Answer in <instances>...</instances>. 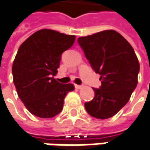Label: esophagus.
I'll return each instance as SVG.
<instances>
[{
    "label": "esophagus",
    "mask_w": 150,
    "mask_h": 150,
    "mask_svg": "<svg viewBox=\"0 0 150 150\" xmlns=\"http://www.w3.org/2000/svg\"><path fill=\"white\" fill-rule=\"evenodd\" d=\"M75 88H77V89H81V88H82L83 87V86H81V85H75Z\"/></svg>",
    "instance_id": "1"
}]
</instances>
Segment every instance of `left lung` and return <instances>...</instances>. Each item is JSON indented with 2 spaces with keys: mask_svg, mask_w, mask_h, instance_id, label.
<instances>
[{
  "mask_svg": "<svg viewBox=\"0 0 150 150\" xmlns=\"http://www.w3.org/2000/svg\"><path fill=\"white\" fill-rule=\"evenodd\" d=\"M101 86L93 88L95 97L85 103L87 113L97 119H108L129 101L137 85L139 63L130 43L115 30H103L78 38Z\"/></svg>",
  "mask_w": 150,
  "mask_h": 150,
  "instance_id": "left-lung-1",
  "label": "left lung"
}]
</instances>
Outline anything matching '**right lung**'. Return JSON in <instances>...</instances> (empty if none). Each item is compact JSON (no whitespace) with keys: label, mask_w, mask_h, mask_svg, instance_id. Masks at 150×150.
Masks as SVG:
<instances>
[{"label":"right lung","mask_w":150,"mask_h":150,"mask_svg":"<svg viewBox=\"0 0 150 150\" xmlns=\"http://www.w3.org/2000/svg\"><path fill=\"white\" fill-rule=\"evenodd\" d=\"M75 35L52 30H40L24 40L18 50L12 68L18 95L32 115L52 118L58 115L74 85L54 79L61 55L70 48Z\"/></svg>","instance_id":"right-lung-1"}]
</instances>
